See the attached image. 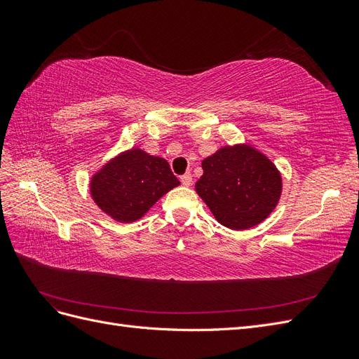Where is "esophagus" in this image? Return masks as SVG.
Segmentation results:
<instances>
[{
  "mask_svg": "<svg viewBox=\"0 0 359 359\" xmlns=\"http://www.w3.org/2000/svg\"><path fill=\"white\" fill-rule=\"evenodd\" d=\"M181 182L184 187H190L191 182H193V178H191V173H184V175L181 177Z\"/></svg>",
  "mask_w": 359,
  "mask_h": 359,
  "instance_id": "obj_1",
  "label": "esophagus"
}]
</instances>
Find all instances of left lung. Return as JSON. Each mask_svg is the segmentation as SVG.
<instances>
[{"instance_id":"1","label":"left lung","mask_w":359,"mask_h":359,"mask_svg":"<svg viewBox=\"0 0 359 359\" xmlns=\"http://www.w3.org/2000/svg\"><path fill=\"white\" fill-rule=\"evenodd\" d=\"M196 193L215 220L233 231L262 223L277 206L283 181L265 154L248 144L227 145L202 161Z\"/></svg>"}]
</instances>
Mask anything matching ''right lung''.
<instances>
[{
  "instance_id": "1",
  "label": "right lung",
  "mask_w": 359,
  "mask_h": 359,
  "mask_svg": "<svg viewBox=\"0 0 359 359\" xmlns=\"http://www.w3.org/2000/svg\"><path fill=\"white\" fill-rule=\"evenodd\" d=\"M180 186L169 163L140 148L123 151L97 170L90 181L91 198L119 223L136 222L161 196Z\"/></svg>"
}]
</instances>
